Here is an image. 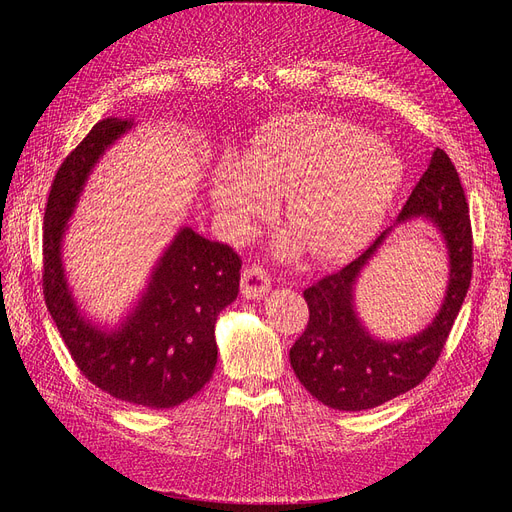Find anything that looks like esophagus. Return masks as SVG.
I'll use <instances>...</instances> for the list:
<instances>
[{"instance_id":"34e87169","label":"esophagus","mask_w":512,"mask_h":512,"mask_svg":"<svg viewBox=\"0 0 512 512\" xmlns=\"http://www.w3.org/2000/svg\"><path fill=\"white\" fill-rule=\"evenodd\" d=\"M242 294H245L247 299H263L267 292L272 288V276L267 274L261 265H249L245 267V272H242Z\"/></svg>"}]
</instances>
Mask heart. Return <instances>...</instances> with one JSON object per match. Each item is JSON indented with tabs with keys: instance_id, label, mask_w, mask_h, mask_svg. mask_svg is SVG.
<instances>
[{
	"instance_id": "1",
	"label": "heart",
	"mask_w": 512,
	"mask_h": 512,
	"mask_svg": "<svg viewBox=\"0 0 512 512\" xmlns=\"http://www.w3.org/2000/svg\"><path fill=\"white\" fill-rule=\"evenodd\" d=\"M402 178L398 155L369 132L338 118L294 114L267 122L245 151H226L209 180L224 230L242 240L284 195L276 253L303 247L317 261L355 255L382 226Z\"/></svg>"
}]
</instances>
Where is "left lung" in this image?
Returning a JSON list of instances; mask_svg holds the SVG:
<instances>
[{"label":"left lung","mask_w":512,"mask_h":512,"mask_svg":"<svg viewBox=\"0 0 512 512\" xmlns=\"http://www.w3.org/2000/svg\"><path fill=\"white\" fill-rule=\"evenodd\" d=\"M411 218L432 222L448 249V286L432 324L407 340L369 334L355 309V284L392 228L340 272L309 286L303 297L309 324L290 348L299 382L326 407L365 411L409 392L436 365L473 274V234L461 178L438 147L396 224Z\"/></svg>","instance_id":"8db88e82"}]
</instances>
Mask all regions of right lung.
<instances>
[{
  "label": "right lung",
  "mask_w": 512,
  "mask_h": 512,
  "mask_svg": "<svg viewBox=\"0 0 512 512\" xmlns=\"http://www.w3.org/2000/svg\"><path fill=\"white\" fill-rule=\"evenodd\" d=\"M130 128L132 120L122 118L97 122L53 178L43 228V294L89 382L130 405L172 409L211 380L218 363L215 319L238 297L242 261L232 247L182 226L116 330L80 313L62 261L64 234L97 161Z\"/></svg>",
  "instance_id": "right-lung-1"
}]
</instances>
